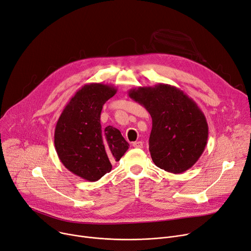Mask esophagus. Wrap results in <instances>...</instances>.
Segmentation results:
<instances>
[{
	"instance_id": "34e87169",
	"label": "esophagus",
	"mask_w": 251,
	"mask_h": 251,
	"mask_svg": "<svg viewBox=\"0 0 251 251\" xmlns=\"http://www.w3.org/2000/svg\"><path fill=\"white\" fill-rule=\"evenodd\" d=\"M132 147H134V148L141 149V148H143V142H141V141L134 142V143H132Z\"/></svg>"
}]
</instances>
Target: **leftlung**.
Segmentation results:
<instances>
[{"instance_id":"1","label":"left lung","mask_w":251,"mask_h":251,"mask_svg":"<svg viewBox=\"0 0 251 251\" xmlns=\"http://www.w3.org/2000/svg\"><path fill=\"white\" fill-rule=\"evenodd\" d=\"M128 96L152 117L149 150L155 165L178 174L193 167L204 151L209 126L197 103L168 84L138 87Z\"/></svg>"}]
</instances>
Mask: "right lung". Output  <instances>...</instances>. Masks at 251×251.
<instances>
[{
	"label": "right lung",
	"instance_id": "right-lung-1",
	"mask_svg": "<svg viewBox=\"0 0 251 251\" xmlns=\"http://www.w3.org/2000/svg\"><path fill=\"white\" fill-rule=\"evenodd\" d=\"M112 85H84L65 106L54 129V147L64 166L79 177L97 181L111 171L128 149L122 132L102 127L100 114L104 103L115 95Z\"/></svg>",
	"mask_w": 251,
	"mask_h": 251
}]
</instances>
